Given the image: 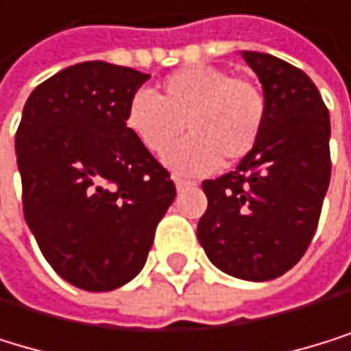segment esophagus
<instances>
[{"label":"esophagus","mask_w":351,"mask_h":351,"mask_svg":"<svg viewBox=\"0 0 351 351\" xmlns=\"http://www.w3.org/2000/svg\"><path fill=\"white\" fill-rule=\"evenodd\" d=\"M172 181H174V185H177V189H179V191H181V189H185V187H193V185H196L193 181H187V179L179 177V174H174Z\"/></svg>","instance_id":"esophagus-1"}]
</instances>
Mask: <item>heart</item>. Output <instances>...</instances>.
Segmentation results:
<instances>
[{
  "label": "heart",
  "instance_id": "b5f03b06",
  "mask_svg": "<svg viewBox=\"0 0 351 351\" xmlns=\"http://www.w3.org/2000/svg\"><path fill=\"white\" fill-rule=\"evenodd\" d=\"M266 123V97L252 80L213 66H189L149 93H136L125 108V128L149 153L162 155L182 133L192 134L164 155L183 174H204L234 164L256 147Z\"/></svg>",
  "mask_w": 351,
  "mask_h": 351
}]
</instances>
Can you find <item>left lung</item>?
Here are the masks:
<instances>
[{
	"mask_svg": "<svg viewBox=\"0 0 351 351\" xmlns=\"http://www.w3.org/2000/svg\"><path fill=\"white\" fill-rule=\"evenodd\" d=\"M262 82L266 123L237 170L204 181L198 241L219 271L269 281L288 273L315 234L330 181V119L313 80L279 57L243 51Z\"/></svg>",
	"mask_w": 351,
	"mask_h": 351,
	"instance_id": "1",
	"label": "left lung"
}]
</instances>
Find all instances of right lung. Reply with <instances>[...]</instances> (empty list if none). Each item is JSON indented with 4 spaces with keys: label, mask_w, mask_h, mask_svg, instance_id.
Masks as SVG:
<instances>
[{
    "label": "right lung",
    "mask_w": 351,
    "mask_h": 351,
    "mask_svg": "<svg viewBox=\"0 0 351 351\" xmlns=\"http://www.w3.org/2000/svg\"><path fill=\"white\" fill-rule=\"evenodd\" d=\"M149 74L106 61L57 72L27 97L16 130L23 213L55 273L87 292L143 271L177 189L125 128Z\"/></svg>",
    "instance_id": "right-lung-1"
}]
</instances>
